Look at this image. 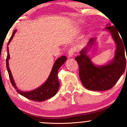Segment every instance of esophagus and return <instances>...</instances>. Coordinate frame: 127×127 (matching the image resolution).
<instances>
[{"instance_id": "esophagus-1", "label": "esophagus", "mask_w": 127, "mask_h": 127, "mask_svg": "<svg viewBox=\"0 0 127 127\" xmlns=\"http://www.w3.org/2000/svg\"><path fill=\"white\" fill-rule=\"evenodd\" d=\"M74 54V50L73 48H70L68 51V53H67V54H68V57H72L73 56Z\"/></svg>"}]
</instances>
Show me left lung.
Instances as JSON below:
<instances>
[{
    "mask_svg": "<svg viewBox=\"0 0 127 127\" xmlns=\"http://www.w3.org/2000/svg\"><path fill=\"white\" fill-rule=\"evenodd\" d=\"M105 29L110 32L116 44L115 55L110 62L102 66H96L92 62L87 53L94 44L95 38L90 39L87 46L80 52V55L75 58L79 66V76L81 83L87 89L91 91H106L111 89L126 69V47L123 39H121L122 37H120L119 32L114 26L107 24Z\"/></svg>",
    "mask_w": 127,
    "mask_h": 127,
    "instance_id": "obj_1",
    "label": "left lung"
}]
</instances>
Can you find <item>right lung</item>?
I'll list each match as a JSON object with an SVG mask.
<instances>
[{"instance_id": "add662e5", "label": "right lung", "mask_w": 127, "mask_h": 127, "mask_svg": "<svg viewBox=\"0 0 127 127\" xmlns=\"http://www.w3.org/2000/svg\"><path fill=\"white\" fill-rule=\"evenodd\" d=\"M16 30L14 31L12 36L8 41V44H10V41L13 39L14 36V34L16 32ZM7 56L6 58V66L9 75V78L13 86L16 89V91L20 95L25 97L29 99L34 100L37 102H43L44 100L52 98L56 94L57 91L60 87V83H59L58 79V72L60 67L65 63L67 60L66 57L65 56H62L57 59L56 61L54 64L51 72L50 73L48 79L45 81L44 84H43L39 87L36 89L31 91H22L18 89L17 87L15 85V83L14 81L13 77L12 76L11 71H10L9 66H8V60L10 59V54L8 53V47H7Z\"/></svg>"}]
</instances>
